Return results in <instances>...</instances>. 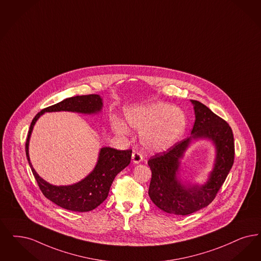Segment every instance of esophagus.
<instances>
[{
    "label": "esophagus",
    "instance_id": "esophagus-1",
    "mask_svg": "<svg viewBox=\"0 0 261 261\" xmlns=\"http://www.w3.org/2000/svg\"><path fill=\"white\" fill-rule=\"evenodd\" d=\"M143 158H144L143 154L141 152H139V151H134L132 153V160H133V163H135V164L142 162Z\"/></svg>",
    "mask_w": 261,
    "mask_h": 261
}]
</instances>
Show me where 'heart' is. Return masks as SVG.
Listing matches in <instances>:
<instances>
[{"label":"heart","instance_id":"obj_1","mask_svg":"<svg viewBox=\"0 0 261 261\" xmlns=\"http://www.w3.org/2000/svg\"><path fill=\"white\" fill-rule=\"evenodd\" d=\"M127 123L141 131V143L145 148L162 152L174 146L187 128V117L181 110L165 103H154L126 111ZM113 129L117 134H127L123 122L115 120Z\"/></svg>","mask_w":261,"mask_h":261}]
</instances>
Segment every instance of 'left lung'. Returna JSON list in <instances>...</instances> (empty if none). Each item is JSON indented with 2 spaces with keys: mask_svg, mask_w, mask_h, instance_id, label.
<instances>
[{
  "mask_svg": "<svg viewBox=\"0 0 261 261\" xmlns=\"http://www.w3.org/2000/svg\"><path fill=\"white\" fill-rule=\"evenodd\" d=\"M191 103L195 112L192 137L177 142L167 151L158 152L147 161L151 170L149 197L160 210L177 216H188L213 202L229 174L235 156L234 137L229 124L199 101L191 100ZM196 137H208L215 143V168L206 185H182L176 177L179 158L191 139Z\"/></svg>",
  "mask_w": 261,
  "mask_h": 261,
  "instance_id": "8db88e82",
  "label": "left lung"
}]
</instances>
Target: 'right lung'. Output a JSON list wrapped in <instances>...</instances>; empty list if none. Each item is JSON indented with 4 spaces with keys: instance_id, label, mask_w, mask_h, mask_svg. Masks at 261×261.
<instances>
[{
    "instance_id": "add662e5",
    "label": "right lung",
    "mask_w": 261,
    "mask_h": 261,
    "mask_svg": "<svg viewBox=\"0 0 261 261\" xmlns=\"http://www.w3.org/2000/svg\"><path fill=\"white\" fill-rule=\"evenodd\" d=\"M102 106V99L97 94L74 96L43 109L32 120L25 144L26 156L42 194L61 208L73 212H89L102 204L109 195L110 188L115 176L129 165L132 149L118 150L112 147H103L99 153L96 166L87 177L73 186L55 187L43 180L32 166L28 146L33 127L38 118L46 112L68 111L82 114H95L101 111Z\"/></svg>"
}]
</instances>
